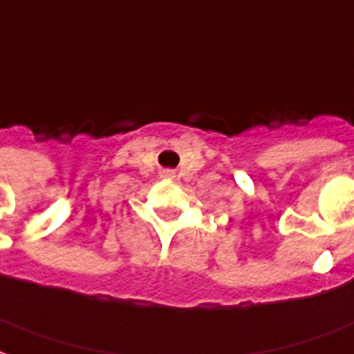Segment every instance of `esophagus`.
<instances>
[{
	"label": "esophagus",
	"mask_w": 354,
	"mask_h": 354,
	"mask_svg": "<svg viewBox=\"0 0 354 354\" xmlns=\"http://www.w3.org/2000/svg\"><path fill=\"white\" fill-rule=\"evenodd\" d=\"M163 176L172 178V176H174V170H163Z\"/></svg>",
	"instance_id": "esophagus-1"
}]
</instances>
